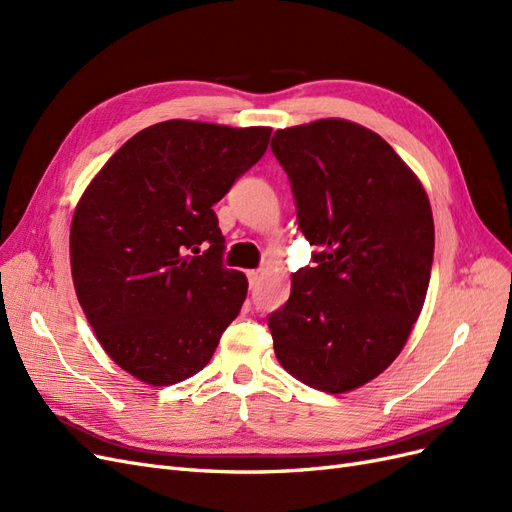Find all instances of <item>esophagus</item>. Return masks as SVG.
I'll list each match as a JSON object with an SVG mask.
<instances>
[{
    "label": "esophagus",
    "instance_id": "34e87169",
    "mask_svg": "<svg viewBox=\"0 0 512 512\" xmlns=\"http://www.w3.org/2000/svg\"><path fill=\"white\" fill-rule=\"evenodd\" d=\"M247 282H250V288H256L260 282V271H247Z\"/></svg>",
    "mask_w": 512,
    "mask_h": 512
}]
</instances>
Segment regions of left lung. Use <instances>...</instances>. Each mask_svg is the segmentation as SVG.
I'll list each match as a JSON object with an SVG mask.
<instances>
[{"label":"left lung","mask_w":512,"mask_h":512,"mask_svg":"<svg viewBox=\"0 0 512 512\" xmlns=\"http://www.w3.org/2000/svg\"><path fill=\"white\" fill-rule=\"evenodd\" d=\"M299 228L318 245L269 316L277 361L324 393L374 380L421 314L433 262V215L421 181L382 136L346 119L277 130Z\"/></svg>","instance_id":"left-lung-1"}]
</instances>
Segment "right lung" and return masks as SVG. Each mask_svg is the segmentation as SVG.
Masks as SVG:
<instances>
[{
    "mask_svg": "<svg viewBox=\"0 0 512 512\" xmlns=\"http://www.w3.org/2000/svg\"><path fill=\"white\" fill-rule=\"evenodd\" d=\"M271 128L173 119L134 134L76 205L74 290L106 354L153 386L194 376L241 312L213 205L269 147Z\"/></svg>",
    "mask_w": 512,
    "mask_h": 512,
    "instance_id": "add662e5",
    "label": "right lung"
}]
</instances>
